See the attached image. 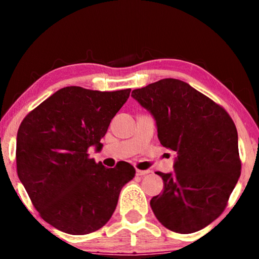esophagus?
Here are the masks:
<instances>
[{"instance_id":"34e87169","label":"esophagus","mask_w":259,"mask_h":259,"mask_svg":"<svg viewBox=\"0 0 259 259\" xmlns=\"http://www.w3.org/2000/svg\"><path fill=\"white\" fill-rule=\"evenodd\" d=\"M148 172H150V170H139V169L136 170L137 176H145V175H147Z\"/></svg>"}]
</instances>
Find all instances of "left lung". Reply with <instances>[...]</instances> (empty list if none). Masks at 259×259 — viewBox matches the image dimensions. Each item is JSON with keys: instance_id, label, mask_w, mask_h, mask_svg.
Masks as SVG:
<instances>
[{"instance_id": "obj_1", "label": "left lung", "mask_w": 259, "mask_h": 259, "mask_svg": "<svg viewBox=\"0 0 259 259\" xmlns=\"http://www.w3.org/2000/svg\"><path fill=\"white\" fill-rule=\"evenodd\" d=\"M131 96L152 113L162 146L177 154L174 174H156L163 192L152 198L159 222L176 233L202 230L224 211L241 174L238 131L221 105L176 78Z\"/></svg>"}]
</instances>
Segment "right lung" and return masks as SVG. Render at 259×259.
<instances>
[{
	"instance_id": "add662e5",
	"label": "right lung",
	"mask_w": 259,
	"mask_h": 259,
	"mask_svg": "<svg viewBox=\"0 0 259 259\" xmlns=\"http://www.w3.org/2000/svg\"><path fill=\"white\" fill-rule=\"evenodd\" d=\"M131 89L89 90L66 87L21 122L17 135V172L40 216L73 235L89 234L106 224L119 195L136 170L128 162L106 168L90 159Z\"/></svg>"
}]
</instances>
